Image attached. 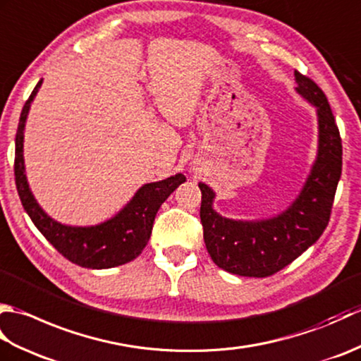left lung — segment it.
<instances>
[{"mask_svg":"<svg viewBox=\"0 0 361 361\" xmlns=\"http://www.w3.org/2000/svg\"><path fill=\"white\" fill-rule=\"evenodd\" d=\"M295 80L296 93L317 110L318 150L302 189L288 208L268 219H228L214 209L216 192L198 183L206 250L214 264L228 273L248 278L274 274L312 247L331 219L343 164L340 132L323 90L298 71Z\"/></svg>","mask_w":361,"mask_h":361,"instance_id":"8db88e82","label":"left lung"}]
</instances>
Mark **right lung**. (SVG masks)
Segmentation results:
<instances>
[{
    "label": "right lung",
    "instance_id": "obj_1",
    "mask_svg": "<svg viewBox=\"0 0 361 361\" xmlns=\"http://www.w3.org/2000/svg\"><path fill=\"white\" fill-rule=\"evenodd\" d=\"M42 82L43 80L37 83L32 94L23 106L17 136H15V185H17L23 208L34 221L38 231L46 237V240L73 264L93 268V270L124 265L141 255L150 239L153 220L159 206L181 183L186 181V176L176 173L166 180L142 185L124 208L102 224L71 226L54 220L37 203L29 188L25 157H23L26 119L30 104L40 90Z\"/></svg>",
    "mask_w": 361,
    "mask_h": 361
}]
</instances>
